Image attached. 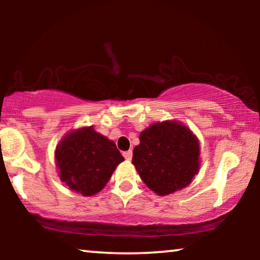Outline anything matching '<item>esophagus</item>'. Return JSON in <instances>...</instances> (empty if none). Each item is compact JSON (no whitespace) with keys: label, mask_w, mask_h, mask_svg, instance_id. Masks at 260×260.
I'll use <instances>...</instances> for the list:
<instances>
[{"label":"esophagus","mask_w":260,"mask_h":260,"mask_svg":"<svg viewBox=\"0 0 260 260\" xmlns=\"http://www.w3.org/2000/svg\"><path fill=\"white\" fill-rule=\"evenodd\" d=\"M123 156H124V158L127 159V161H131V158H133V151L127 150L125 152H123Z\"/></svg>","instance_id":"34e87169"}]
</instances>
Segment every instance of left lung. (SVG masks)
<instances>
[{
  "mask_svg": "<svg viewBox=\"0 0 260 260\" xmlns=\"http://www.w3.org/2000/svg\"><path fill=\"white\" fill-rule=\"evenodd\" d=\"M133 163L143 182L157 195L188 186L199 172L200 147L195 135L173 120L152 124L140 134Z\"/></svg>",
  "mask_w": 260,
  "mask_h": 260,
  "instance_id": "8db88e82",
  "label": "left lung"
}]
</instances>
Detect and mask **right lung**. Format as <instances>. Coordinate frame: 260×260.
Masks as SVG:
<instances>
[{"instance_id":"right-lung-1","label":"right lung","mask_w":260,"mask_h":260,"mask_svg":"<svg viewBox=\"0 0 260 260\" xmlns=\"http://www.w3.org/2000/svg\"><path fill=\"white\" fill-rule=\"evenodd\" d=\"M55 161L60 180L71 190L92 197L106 186L124 157L115 142L87 126L73 130L60 141Z\"/></svg>"}]
</instances>
